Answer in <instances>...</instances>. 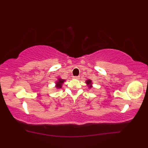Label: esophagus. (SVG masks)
Returning a JSON list of instances; mask_svg holds the SVG:
<instances>
[{"label":"esophagus","instance_id":"obj_1","mask_svg":"<svg viewBox=\"0 0 148 148\" xmlns=\"http://www.w3.org/2000/svg\"><path fill=\"white\" fill-rule=\"evenodd\" d=\"M79 76H74V79H79Z\"/></svg>","mask_w":148,"mask_h":148}]
</instances>
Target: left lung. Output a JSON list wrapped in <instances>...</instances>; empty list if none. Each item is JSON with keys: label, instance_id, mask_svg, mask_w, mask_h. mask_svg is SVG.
<instances>
[{"label": "left lung", "instance_id": "1", "mask_svg": "<svg viewBox=\"0 0 148 148\" xmlns=\"http://www.w3.org/2000/svg\"><path fill=\"white\" fill-rule=\"evenodd\" d=\"M86 82V83L88 84H91V83H92V81H91V80H87Z\"/></svg>", "mask_w": 148, "mask_h": 148}]
</instances>
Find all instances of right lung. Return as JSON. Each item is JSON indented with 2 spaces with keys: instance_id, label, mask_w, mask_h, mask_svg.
<instances>
[{
  "instance_id": "1",
  "label": "right lung",
  "mask_w": 148,
  "mask_h": 148,
  "mask_svg": "<svg viewBox=\"0 0 148 148\" xmlns=\"http://www.w3.org/2000/svg\"><path fill=\"white\" fill-rule=\"evenodd\" d=\"M64 80H63V79H58V81H57V82H56V87L57 88H60L62 87V84L64 83Z\"/></svg>"
}]
</instances>
